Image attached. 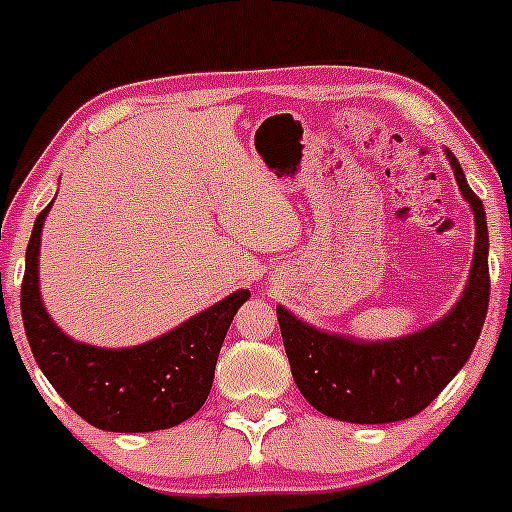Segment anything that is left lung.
Here are the masks:
<instances>
[{
    "label": "left lung",
    "instance_id": "8db88e82",
    "mask_svg": "<svg viewBox=\"0 0 512 512\" xmlns=\"http://www.w3.org/2000/svg\"><path fill=\"white\" fill-rule=\"evenodd\" d=\"M443 151L476 218L468 285L446 317L406 337L361 342L309 327L282 304L277 307L294 384L319 414L349 423H394L416 416L446 389L476 347L490 299L488 223L456 156Z\"/></svg>",
    "mask_w": 512,
    "mask_h": 512
}]
</instances>
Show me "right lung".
Segmentation results:
<instances>
[{
	"label": "right lung",
	"instance_id": "1",
	"mask_svg": "<svg viewBox=\"0 0 512 512\" xmlns=\"http://www.w3.org/2000/svg\"><path fill=\"white\" fill-rule=\"evenodd\" d=\"M49 210L51 205H46L34 223L22 282L24 332L49 384L76 414L101 431H163L198 414L213 386L232 317L250 292L237 289L138 347L101 349L74 342L46 314L39 292L41 227Z\"/></svg>",
	"mask_w": 512,
	"mask_h": 512
}]
</instances>
